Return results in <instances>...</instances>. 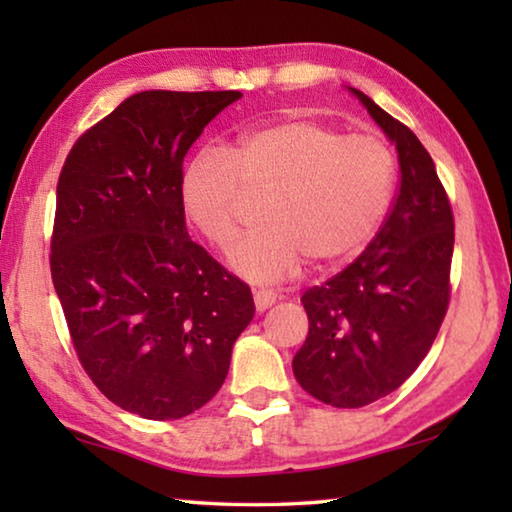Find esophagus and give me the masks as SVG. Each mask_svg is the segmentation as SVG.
I'll use <instances>...</instances> for the list:
<instances>
[{"instance_id":"34e87169","label":"esophagus","mask_w":512,"mask_h":512,"mask_svg":"<svg viewBox=\"0 0 512 512\" xmlns=\"http://www.w3.org/2000/svg\"><path fill=\"white\" fill-rule=\"evenodd\" d=\"M253 298H255V307H257V311H266L268 307L275 305L277 293H275L273 289H257Z\"/></svg>"}]
</instances>
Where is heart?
<instances>
[{"label": "heart", "mask_w": 512, "mask_h": 512, "mask_svg": "<svg viewBox=\"0 0 512 512\" xmlns=\"http://www.w3.org/2000/svg\"><path fill=\"white\" fill-rule=\"evenodd\" d=\"M397 185L393 146L375 133H348L289 117L253 128L219 149L205 146L180 173V203L214 248L228 250L251 201H262V230L232 248L244 277L273 282L307 262L334 268L370 246Z\"/></svg>", "instance_id": "heart-1"}]
</instances>
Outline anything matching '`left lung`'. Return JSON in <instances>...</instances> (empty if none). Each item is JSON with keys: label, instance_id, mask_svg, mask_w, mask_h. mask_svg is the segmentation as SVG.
Returning <instances> with one entry per match:
<instances>
[{"label": "left lung", "instance_id": "left-lung-1", "mask_svg": "<svg viewBox=\"0 0 512 512\" xmlns=\"http://www.w3.org/2000/svg\"><path fill=\"white\" fill-rule=\"evenodd\" d=\"M352 92L397 146L400 189L370 246L300 298L309 334L293 375L336 409L400 388L431 350L452 296L454 214L436 164L409 126Z\"/></svg>", "mask_w": 512, "mask_h": 512}]
</instances>
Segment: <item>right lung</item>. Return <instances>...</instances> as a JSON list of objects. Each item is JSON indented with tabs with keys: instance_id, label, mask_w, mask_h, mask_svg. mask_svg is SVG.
<instances>
[{
	"instance_id": "1",
	"label": "right lung",
	"mask_w": 512,
	"mask_h": 512,
	"mask_svg": "<svg viewBox=\"0 0 512 512\" xmlns=\"http://www.w3.org/2000/svg\"><path fill=\"white\" fill-rule=\"evenodd\" d=\"M237 90L133 94L67 153L51 280L92 384L128 413L178 420L219 393L255 316L246 282L189 239L187 151Z\"/></svg>"
}]
</instances>
